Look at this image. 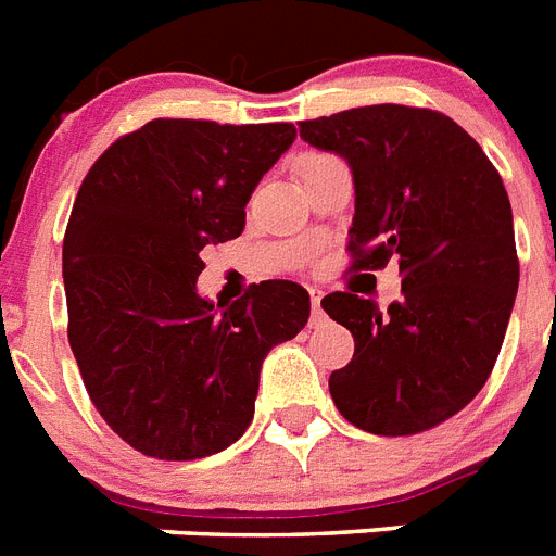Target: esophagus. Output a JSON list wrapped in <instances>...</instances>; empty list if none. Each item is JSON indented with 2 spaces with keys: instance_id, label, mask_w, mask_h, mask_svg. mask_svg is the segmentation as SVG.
Segmentation results:
<instances>
[{
  "instance_id": "obj_1",
  "label": "esophagus",
  "mask_w": 556,
  "mask_h": 556,
  "mask_svg": "<svg viewBox=\"0 0 556 556\" xmlns=\"http://www.w3.org/2000/svg\"><path fill=\"white\" fill-rule=\"evenodd\" d=\"M307 293H311V307H314V316L319 319V316H321V296H325V293H321V288H307Z\"/></svg>"
}]
</instances>
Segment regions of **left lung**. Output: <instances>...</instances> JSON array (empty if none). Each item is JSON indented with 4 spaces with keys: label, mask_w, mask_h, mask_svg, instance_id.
Returning a JSON list of instances; mask_svg holds the SVG:
<instances>
[{
    "label": "left lung",
    "mask_w": 556,
    "mask_h": 556,
    "mask_svg": "<svg viewBox=\"0 0 556 556\" xmlns=\"http://www.w3.org/2000/svg\"><path fill=\"white\" fill-rule=\"evenodd\" d=\"M311 147L353 169L350 270L399 263L401 300L379 311L358 293L321 300L353 333L330 372L336 409L372 435H418L486 384L520 282L511 203L472 135L427 106L372 104L302 121Z\"/></svg>",
    "instance_id": "obj_1"
}]
</instances>
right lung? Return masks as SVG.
Instances as JSON below:
<instances>
[{"instance_id":"1","label":"right lung","mask_w":556,"mask_h":556,"mask_svg":"<svg viewBox=\"0 0 556 556\" xmlns=\"http://www.w3.org/2000/svg\"><path fill=\"white\" fill-rule=\"evenodd\" d=\"M293 124L155 118L84 177L64 231L67 339L90 401L132 450L198 460L249 429L268 350L311 316L268 279L220 312L198 296L200 251L235 240Z\"/></svg>"}]
</instances>
